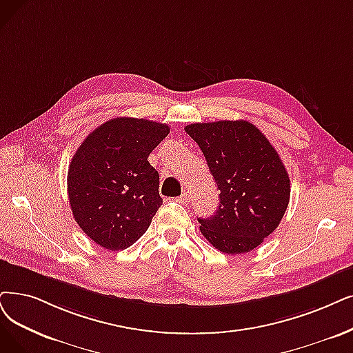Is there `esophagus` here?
Here are the masks:
<instances>
[{
    "mask_svg": "<svg viewBox=\"0 0 353 353\" xmlns=\"http://www.w3.org/2000/svg\"><path fill=\"white\" fill-rule=\"evenodd\" d=\"M178 200L181 201V203H190V200H191V195H190V192L188 191H184L181 194V196H178Z\"/></svg>",
    "mask_w": 353,
    "mask_h": 353,
    "instance_id": "34e87169",
    "label": "esophagus"
}]
</instances>
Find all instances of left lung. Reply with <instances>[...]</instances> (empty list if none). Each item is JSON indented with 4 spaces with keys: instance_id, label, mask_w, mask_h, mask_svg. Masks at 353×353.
<instances>
[{
    "instance_id": "left-lung-1",
    "label": "left lung",
    "mask_w": 353,
    "mask_h": 353,
    "mask_svg": "<svg viewBox=\"0 0 353 353\" xmlns=\"http://www.w3.org/2000/svg\"><path fill=\"white\" fill-rule=\"evenodd\" d=\"M220 191L214 216L199 219L207 241L223 253L258 248L284 217L290 178L278 152L246 120L188 124Z\"/></svg>"
}]
</instances>
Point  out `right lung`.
<instances>
[{
	"instance_id": "right-lung-1",
	"label": "right lung",
	"mask_w": 353,
	"mask_h": 353,
	"mask_svg": "<svg viewBox=\"0 0 353 353\" xmlns=\"http://www.w3.org/2000/svg\"><path fill=\"white\" fill-rule=\"evenodd\" d=\"M168 124L111 119L87 136L68 171L69 204L91 241L108 250L132 246L162 205L159 174L148 157Z\"/></svg>"
}]
</instances>
